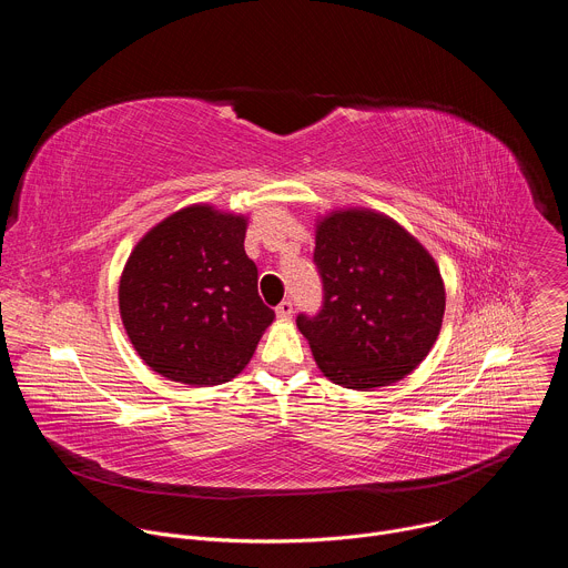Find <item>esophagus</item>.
<instances>
[{"mask_svg": "<svg viewBox=\"0 0 568 568\" xmlns=\"http://www.w3.org/2000/svg\"><path fill=\"white\" fill-rule=\"evenodd\" d=\"M292 312H294L292 301H283V303H278V307H276L278 318H290V316H292Z\"/></svg>", "mask_w": 568, "mask_h": 568, "instance_id": "obj_1", "label": "esophagus"}]
</instances>
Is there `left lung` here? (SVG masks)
I'll list each match as a JSON object with an SVG mask.
<instances>
[{
  "label": "left lung",
  "instance_id": "8db88e82",
  "mask_svg": "<svg viewBox=\"0 0 568 568\" xmlns=\"http://www.w3.org/2000/svg\"><path fill=\"white\" fill-rule=\"evenodd\" d=\"M314 263L323 281L316 316H296L331 382L368 390L399 382L434 348L445 283L432 254L393 217L355 206L316 220Z\"/></svg>",
  "mask_w": 568,
  "mask_h": 568
}]
</instances>
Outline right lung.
<instances>
[{
  "instance_id": "right-lung-1",
  "label": "right lung",
  "mask_w": 568,
  "mask_h": 568,
  "mask_svg": "<svg viewBox=\"0 0 568 568\" xmlns=\"http://www.w3.org/2000/svg\"><path fill=\"white\" fill-rule=\"evenodd\" d=\"M247 215L191 204L134 245L119 310L136 355L159 375L215 386L245 368L272 326L258 270L245 254Z\"/></svg>"
}]
</instances>
